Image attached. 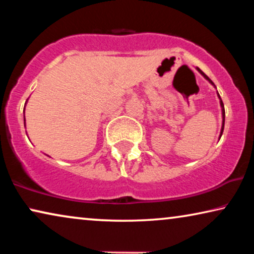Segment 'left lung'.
Returning a JSON list of instances; mask_svg holds the SVG:
<instances>
[{"mask_svg": "<svg viewBox=\"0 0 254 254\" xmlns=\"http://www.w3.org/2000/svg\"><path fill=\"white\" fill-rule=\"evenodd\" d=\"M197 70H199L200 71V74L201 75H203L204 76V78H206V79H208V81H209L210 83H211V84H213L214 85V83L213 82H211V79L209 78V77H208V76L206 75V74H204V72L202 71V70H200V69L199 68H197ZM217 95H218V93H217ZM218 97H220V95H218ZM221 99V98H220ZM221 106H222V114H223V124H222V130H221V135H220V136H222V134H223V129H224V120H225V112H224V105H223V102H222V100H221Z\"/></svg>", "mask_w": 254, "mask_h": 254, "instance_id": "8db88e82", "label": "left lung"}]
</instances>
